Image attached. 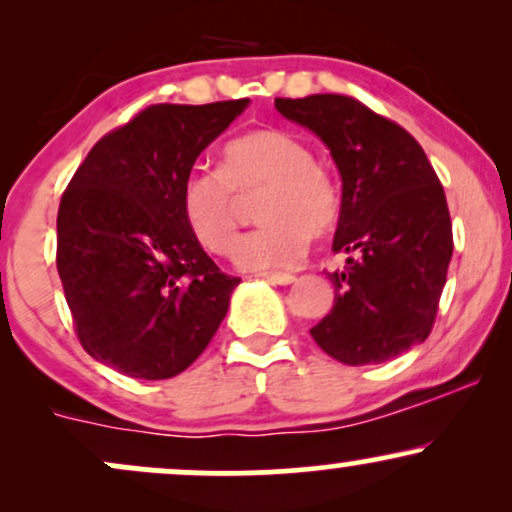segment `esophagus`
I'll use <instances>...</instances> for the list:
<instances>
[{"label": "esophagus", "instance_id": "obj_1", "mask_svg": "<svg viewBox=\"0 0 512 512\" xmlns=\"http://www.w3.org/2000/svg\"><path fill=\"white\" fill-rule=\"evenodd\" d=\"M264 279L269 281V284H279V286H289L296 281V276L293 274H286V272H276V274H264Z\"/></svg>", "mask_w": 512, "mask_h": 512}]
</instances>
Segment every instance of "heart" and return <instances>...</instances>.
I'll use <instances>...</instances> for the list:
<instances>
[{
	"label": "heart",
	"mask_w": 512,
	"mask_h": 512,
	"mask_svg": "<svg viewBox=\"0 0 512 512\" xmlns=\"http://www.w3.org/2000/svg\"><path fill=\"white\" fill-rule=\"evenodd\" d=\"M260 195L264 226L238 240L233 260L248 272H279L308 250V238L337 228L342 195L334 175L313 161V151L286 129H255L231 139L219 170H192L182 182V216L202 248L228 255L238 233L240 199Z\"/></svg>",
	"instance_id": "obj_1"
}]
</instances>
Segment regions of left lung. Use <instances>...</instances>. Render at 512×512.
Returning <instances> with one entry per match:
<instances>
[{"instance_id":"1","label":"left lung","mask_w":512,"mask_h":512,"mask_svg":"<svg viewBox=\"0 0 512 512\" xmlns=\"http://www.w3.org/2000/svg\"><path fill=\"white\" fill-rule=\"evenodd\" d=\"M286 120L308 127L342 175L332 272L334 305L310 330L346 366L385 363L426 342L452 257L443 185L419 142L356 98H276Z\"/></svg>"}]
</instances>
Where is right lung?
I'll use <instances>...</instances> for the list:
<instances>
[{
	"label": "right lung",
	"instance_id": "obj_1",
	"mask_svg": "<svg viewBox=\"0 0 512 512\" xmlns=\"http://www.w3.org/2000/svg\"><path fill=\"white\" fill-rule=\"evenodd\" d=\"M151 105L88 151L57 214V272L96 361L166 380L207 349L238 276L223 274L182 216V182L248 108Z\"/></svg>",
	"mask_w": 512,
	"mask_h": 512
}]
</instances>
